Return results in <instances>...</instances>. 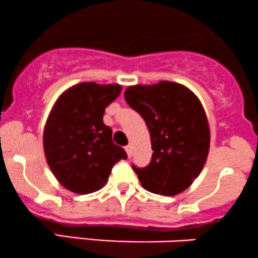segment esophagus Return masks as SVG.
Instances as JSON below:
<instances>
[{"instance_id": "34e87169", "label": "esophagus", "mask_w": 258, "mask_h": 258, "mask_svg": "<svg viewBox=\"0 0 258 258\" xmlns=\"http://www.w3.org/2000/svg\"><path fill=\"white\" fill-rule=\"evenodd\" d=\"M125 150L127 153V155H128V158H131L132 154H133V147L131 146V144H128V146L125 147Z\"/></svg>"}]
</instances>
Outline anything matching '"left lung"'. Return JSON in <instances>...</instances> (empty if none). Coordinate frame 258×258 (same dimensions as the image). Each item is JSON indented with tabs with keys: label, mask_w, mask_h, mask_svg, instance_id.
Listing matches in <instances>:
<instances>
[{
	"label": "left lung",
	"mask_w": 258,
	"mask_h": 258,
	"mask_svg": "<svg viewBox=\"0 0 258 258\" xmlns=\"http://www.w3.org/2000/svg\"><path fill=\"white\" fill-rule=\"evenodd\" d=\"M125 99L146 121L154 150L147 167L132 166L142 186L165 197L182 193L209 155V122L199 98L185 86L160 81L130 86Z\"/></svg>",
	"instance_id": "left-lung-1"
}]
</instances>
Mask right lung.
<instances>
[{
	"mask_svg": "<svg viewBox=\"0 0 258 258\" xmlns=\"http://www.w3.org/2000/svg\"><path fill=\"white\" fill-rule=\"evenodd\" d=\"M121 93L117 84L81 82L59 96L47 119L43 149L55 178L68 190L90 194L108 182L111 168L127 159L103 122L105 108Z\"/></svg>",
	"mask_w": 258,
	"mask_h": 258,
	"instance_id": "add662e5",
	"label": "right lung"
}]
</instances>
